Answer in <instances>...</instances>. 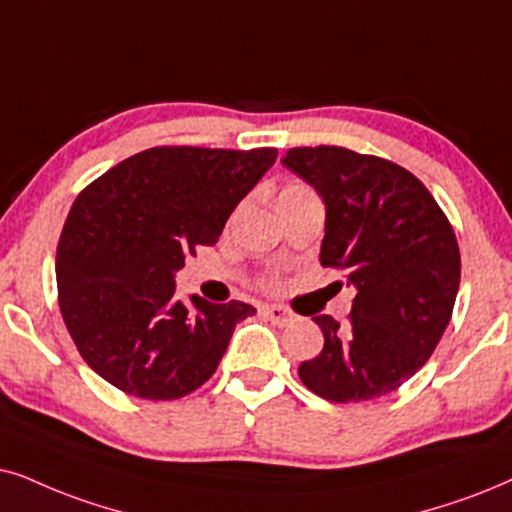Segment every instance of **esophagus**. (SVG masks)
I'll list each match as a JSON object with an SVG mask.
<instances>
[{
    "mask_svg": "<svg viewBox=\"0 0 512 512\" xmlns=\"http://www.w3.org/2000/svg\"><path fill=\"white\" fill-rule=\"evenodd\" d=\"M262 316L264 319H269L274 326H290V323L295 321V314L290 312V309L281 307V304H267V307H262Z\"/></svg>",
    "mask_w": 512,
    "mask_h": 512,
    "instance_id": "34e87169",
    "label": "esophagus"
}]
</instances>
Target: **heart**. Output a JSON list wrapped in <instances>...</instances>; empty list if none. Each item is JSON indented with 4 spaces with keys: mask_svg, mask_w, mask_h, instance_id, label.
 <instances>
[{
    "mask_svg": "<svg viewBox=\"0 0 512 512\" xmlns=\"http://www.w3.org/2000/svg\"><path fill=\"white\" fill-rule=\"evenodd\" d=\"M288 189H304V186H300V184H290V186H286V189H283V191H288Z\"/></svg>",
    "mask_w": 512,
    "mask_h": 512,
    "instance_id": "b5f03b06",
    "label": "heart"
}]
</instances>
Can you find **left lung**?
<instances>
[{
	"label": "left lung",
	"mask_w": 512,
	"mask_h": 512,
	"mask_svg": "<svg viewBox=\"0 0 512 512\" xmlns=\"http://www.w3.org/2000/svg\"><path fill=\"white\" fill-rule=\"evenodd\" d=\"M281 163L326 203L321 264L354 286L347 323L314 316L319 357L302 361L314 394L347 404L383 397L423 368L442 340L461 283L449 219L409 170L342 146L290 148Z\"/></svg>",
	"instance_id": "1"
}]
</instances>
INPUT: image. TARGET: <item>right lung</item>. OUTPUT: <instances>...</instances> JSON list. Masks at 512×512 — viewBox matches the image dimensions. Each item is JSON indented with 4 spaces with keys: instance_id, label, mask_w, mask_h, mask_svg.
Returning <instances> with one entry per match:
<instances>
[{
    "instance_id": "obj_1",
    "label": "right lung",
    "mask_w": 512,
    "mask_h": 512,
    "mask_svg": "<svg viewBox=\"0 0 512 512\" xmlns=\"http://www.w3.org/2000/svg\"><path fill=\"white\" fill-rule=\"evenodd\" d=\"M276 148L155 146L75 198L56 250L58 307L87 366L141 399H179L212 378L245 302L174 297V274L215 245Z\"/></svg>"
}]
</instances>
